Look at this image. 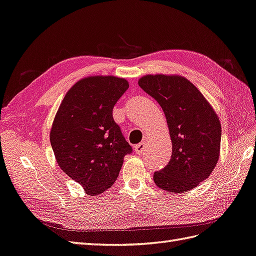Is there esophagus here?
<instances>
[{
    "label": "esophagus",
    "instance_id": "obj_1",
    "mask_svg": "<svg viewBox=\"0 0 256 256\" xmlns=\"http://www.w3.org/2000/svg\"><path fill=\"white\" fill-rule=\"evenodd\" d=\"M146 150V144L145 142H140L135 146V152L138 154V155H142V154H144Z\"/></svg>",
    "mask_w": 256,
    "mask_h": 256
}]
</instances>
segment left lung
Instances as JSON below:
<instances>
[{
    "mask_svg": "<svg viewBox=\"0 0 256 256\" xmlns=\"http://www.w3.org/2000/svg\"><path fill=\"white\" fill-rule=\"evenodd\" d=\"M140 87L155 98L167 118L172 155L154 174L162 190L186 193L210 176L220 152L222 124L208 101L180 75H145Z\"/></svg>",
    "mask_w": 256,
    "mask_h": 256,
    "instance_id": "8db88e82",
    "label": "left lung"
}]
</instances>
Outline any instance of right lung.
Instances as JSON below:
<instances>
[{
  "mask_svg": "<svg viewBox=\"0 0 256 256\" xmlns=\"http://www.w3.org/2000/svg\"><path fill=\"white\" fill-rule=\"evenodd\" d=\"M128 88L116 76H88L65 94L50 130L56 162L87 195L106 191L116 180L132 147L114 122L112 110Z\"/></svg>",
  "mask_w": 256,
  "mask_h": 256,
  "instance_id": "add662e5",
  "label": "right lung"
}]
</instances>
